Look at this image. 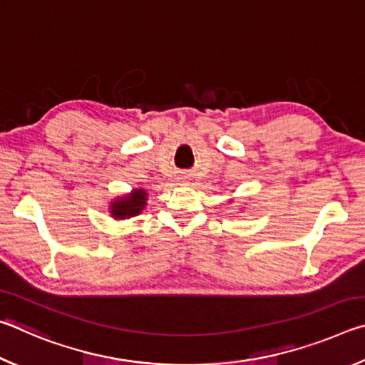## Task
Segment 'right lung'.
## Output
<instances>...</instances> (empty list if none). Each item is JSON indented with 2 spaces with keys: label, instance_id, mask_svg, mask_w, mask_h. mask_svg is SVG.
<instances>
[{
  "label": "right lung",
  "instance_id": "1",
  "mask_svg": "<svg viewBox=\"0 0 365 365\" xmlns=\"http://www.w3.org/2000/svg\"><path fill=\"white\" fill-rule=\"evenodd\" d=\"M145 201H146V193L143 190H135L130 196L122 197V200L115 201L110 211H113V215L117 219H125V217H132V215H137L141 212V209L145 207Z\"/></svg>",
  "mask_w": 365,
  "mask_h": 365
}]
</instances>
